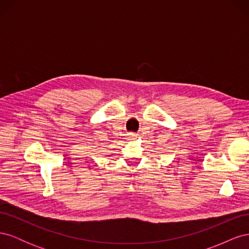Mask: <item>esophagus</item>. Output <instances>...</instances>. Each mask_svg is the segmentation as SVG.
I'll return each mask as SVG.
<instances>
[{"label": "esophagus", "mask_w": 249, "mask_h": 249, "mask_svg": "<svg viewBox=\"0 0 249 249\" xmlns=\"http://www.w3.org/2000/svg\"><path fill=\"white\" fill-rule=\"evenodd\" d=\"M132 135V137H135V136H136V135H134V134H131Z\"/></svg>", "instance_id": "34e87169"}]
</instances>
